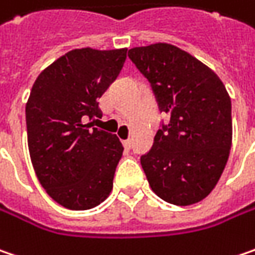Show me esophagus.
<instances>
[{
	"label": "esophagus",
	"mask_w": 255,
	"mask_h": 255,
	"mask_svg": "<svg viewBox=\"0 0 255 255\" xmlns=\"http://www.w3.org/2000/svg\"><path fill=\"white\" fill-rule=\"evenodd\" d=\"M122 143H123V146L125 147H130V145H132V139H125V140H122Z\"/></svg>",
	"instance_id": "esophagus-1"
}]
</instances>
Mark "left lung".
Returning a JSON list of instances; mask_svg holds the SVG:
<instances>
[{
    "mask_svg": "<svg viewBox=\"0 0 255 255\" xmlns=\"http://www.w3.org/2000/svg\"><path fill=\"white\" fill-rule=\"evenodd\" d=\"M129 58L152 86L160 112L171 118L140 158L147 182L169 204H197L215 188L230 156V95L208 66L176 45L133 47Z\"/></svg>",
    "mask_w": 255,
    "mask_h": 255,
    "instance_id": "8db88e82",
    "label": "left lung"
}]
</instances>
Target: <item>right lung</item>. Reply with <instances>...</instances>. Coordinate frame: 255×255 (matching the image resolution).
<instances>
[{
	"label": "right lung",
	"mask_w": 255,
	"mask_h": 255,
	"mask_svg": "<svg viewBox=\"0 0 255 255\" xmlns=\"http://www.w3.org/2000/svg\"><path fill=\"white\" fill-rule=\"evenodd\" d=\"M128 48H74L45 67L25 105L28 150L45 192L64 208L90 210L113 188L122 158L116 134L92 128L99 102L121 73Z\"/></svg>",
	"instance_id": "obj_1"
}]
</instances>
